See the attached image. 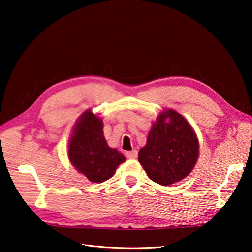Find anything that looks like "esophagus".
Segmentation results:
<instances>
[{
    "mask_svg": "<svg viewBox=\"0 0 252 252\" xmlns=\"http://www.w3.org/2000/svg\"><path fill=\"white\" fill-rule=\"evenodd\" d=\"M126 157L127 158V159H135V158L138 157V152H136V150L126 151Z\"/></svg>",
    "mask_w": 252,
    "mask_h": 252,
    "instance_id": "obj_1",
    "label": "esophagus"
}]
</instances>
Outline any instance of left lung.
Wrapping results in <instances>:
<instances>
[{
    "instance_id": "1",
    "label": "left lung",
    "mask_w": 252,
    "mask_h": 252,
    "mask_svg": "<svg viewBox=\"0 0 252 252\" xmlns=\"http://www.w3.org/2000/svg\"><path fill=\"white\" fill-rule=\"evenodd\" d=\"M198 156L199 142L192 127L181 114L168 110L153 123L147 146L139 151V162L152 181L170 186L192 171Z\"/></svg>"
}]
</instances>
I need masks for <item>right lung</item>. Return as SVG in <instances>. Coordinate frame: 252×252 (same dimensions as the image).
I'll list each match as a JSON object with an SVG mask.
<instances>
[{
    "label": "right lung",
    "mask_w": 252,
    "mask_h": 252,
    "mask_svg": "<svg viewBox=\"0 0 252 252\" xmlns=\"http://www.w3.org/2000/svg\"><path fill=\"white\" fill-rule=\"evenodd\" d=\"M102 120L90 110L81 116L69 143V159L78 171L91 182L101 183L116 172L126 158L108 146L103 136Z\"/></svg>",
    "instance_id": "add662e5"
}]
</instances>
